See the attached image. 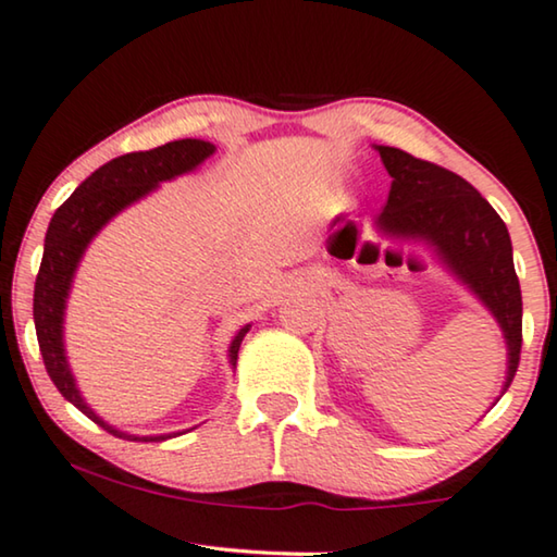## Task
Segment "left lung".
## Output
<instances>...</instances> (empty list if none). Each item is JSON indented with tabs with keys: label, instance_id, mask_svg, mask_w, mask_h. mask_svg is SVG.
<instances>
[{
	"label": "left lung",
	"instance_id": "1",
	"mask_svg": "<svg viewBox=\"0 0 557 557\" xmlns=\"http://www.w3.org/2000/svg\"><path fill=\"white\" fill-rule=\"evenodd\" d=\"M379 153L394 178L379 224L386 232L432 242L446 264L495 312L510 348L507 391L522 348V295L510 232L490 201L454 171L401 148L379 146Z\"/></svg>",
	"mask_w": 557,
	"mask_h": 557
}]
</instances>
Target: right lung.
I'll return each instance as SVG.
<instances>
[{
	"instance_id": "1",
	"label": "right lung",
	"mask_w": 557,
	"mask_h": 557,
	"mask_svg": "<svg viewBox=\"0 0 557 557\" xmlns=\"http://www.w3.org/2000/svg\"><path fill=\"white\" fill-rule=\"evenodd\" d=\"M214 153V146L207 140L184 138L171 140L166 146L151 148V151H133L119 156V159L108 161L106 166L85 178L77 186L62 207L54 211L45 234V252L35 282V331L37 343H40V354L45 360L47 375H50L54 386L70 404L77 406L85 417L96 421L100 429L119 438H133V442H163L169 436H131L119 432L103 419L90 411V406L83 401L81 391L75 388V379L70 373L65 346H62V315H65V300L70 293V282H73L75 268L81 262L85 247L96 237L100 226L108 219L119 214L121 209L128 207L136 199L144 197L159 182L174 178ZM249 325L234 335L230 358L232 366H237V354Z\"/></svg>"
}]
</instances>
